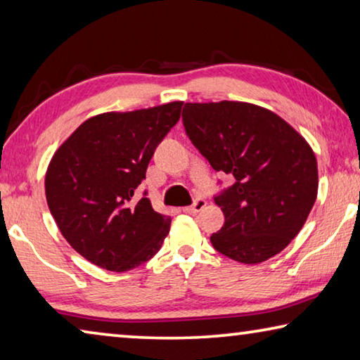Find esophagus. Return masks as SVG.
<instances>
[{"instance_id":"1","label":"esophagus","mask_w":360,"mask_h":360,"mask_svg":"<svg viewBox=\"0 0 360 360\" xmlns=\"http://www.w3.org/2000/svg\"><path fill=\"white\" fill-rule=\"evenodd\" d=\"M206 206V200L205 198H197L193 202V205H191V206H186V208H182V211L184 212H191V214H195V212H198V211H202L203 208Z\"/></svg>"}]
</instances>
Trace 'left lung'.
I'll return each mask as SVG.
<instances>
[{"label": "left lung", "mask_w": 360, "mask_h": 360, "mask_svg": "<svg viewBox=\"0 0 360 360\" xmlns=\"http://www.w3.org/2000/svg\"><path fill=\"white\" fill-rule=\"evenodd\" d=\"M191 141L216 172L235 178L214 203L225 222L216 251L260 264L295 238L318 197V162L300 133L270 109L246 101L186 103Z\"/></svg>", "instance_id": "8db88e82"}]
</instances>
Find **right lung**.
Returning <instances> with one entry per match:
<instances>
[{"label":"right lung","mask_w":360,"mask_h":360,"mask_svg":"<svg viewBox=\"0 0 360 360\" xmlns=\"http://www.w3.org/2000/svg\"><path fill=\"white\" fill-rule=\"evenodd\" d=\"M184 101L96 114L53 152L46 198L70 246L109 271L133 270L157 254L172 217L154 211L135 188L157 144L179 120Z\"/></svg>","instance_id":"right-lung-1"}]
</instances>
